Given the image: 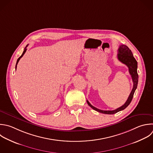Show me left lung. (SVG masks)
<instances>
[{"label": "left lung", "instance_id": "1", "mask_svg": "<svg viewBox=\"0 0 153 153\" xmlns=\"http://www.w3.org/2000/svg\"><path fill=\"white\" fill-rule=\"evenodd\" d=\"M118 53L117 54L118 59L121 62L125 64L128 68V71L131 76L132 81L133 82V88H132L131 91L127 101L126 102V103L123 105L120 106V108H118L115 110H112V111H103V110L97 109L96 107L91 105L90 104V103L87 100V102L88 105L92 109H93L94 110H95L97 112H99L100 113L106 114H115L120 111L124 109L130 103V102L133 99L134 91L137 88V83H138V74L137 72V61L134 58L131 50L128 48L127 46H126L125 45H121L120 46V47L118 50Z\"/></svg>", "mask_w": 153, "mask_h": 153}]
</instances>
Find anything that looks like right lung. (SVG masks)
<instances>
[{"label": "right lung", "mask_w": 153, "mask_h": 153, "mask_svg": "<svg viewBox=\"0 0 153 153\" xmlns=\"http://www.w3.org/2000/svg\"><path fill=\"white\" fill-rule=\"evenodd\" d=\"M28 46V45H26V47H25V50H24V51H23V54H22V56L17 59V63H16V69H17V64H18V63H19V60H20V59L23 56V55L25 54V53H26V50H27V49H26V48H27V47Z\"/></svg>", "instance_id": "add662e5"}]
</instances>
